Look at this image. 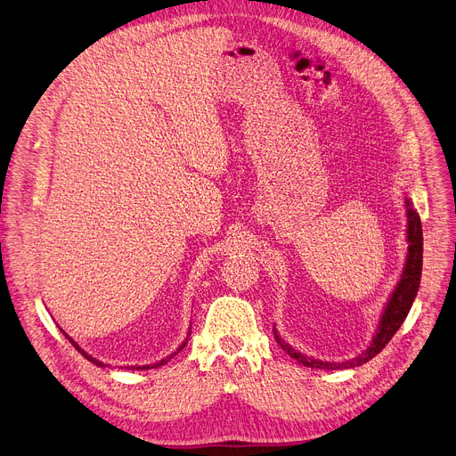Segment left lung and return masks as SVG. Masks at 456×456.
Returning a JSON list of instances; mask_svg holds the SVG:
<instances>
[{"instance_id":"obj_1","label":"left lung","mask_w":456,"mask_h":456,"mask_svg":"<svg viewBox=\"0 0 456 456\" xmlns=\"http://www.w3.org/2000/svg\"><path fill=\"white\" fill-rule=\"evenodd\" d=\"M406 218H409V224H406V240H409V255H406V265L403 270V275L395 286V290L385 308V313H382L379 329L373 342L370 344V347L351 361L347 362H338V364H332V362H323V361H314V358H308L305 354H301L299 351H296L294 347H290L286 344L277 330L273 329L275 334V340L277 344L289 353L292 358L306 368H320V370H340V368H354V366H362L364 362L371 361V358L380 353L382 349L387 347V344L392 340L394 334L399 330L401 323L404 322L406 314H409V310L414 303V297L418 294L419 289V281H421V266H423V231H421V220H419V214L412 208L411 201L406 200Z\"/></svg>"}]
</instances>
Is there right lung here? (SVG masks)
I'll return each mask as SVG.
<instances>
[{
  "instance_id": "1",
  "label": "right lung",
  "mask_w": 456,
  "mask_h": 456,
  "mask_svg": "<svg viewBox=\"0 0 456 456\" xmlns=\"http://www.w3.org/2000/svg\"><path fill=\"white\" fill-rule=\"evenodd\" d=\"M64 334H66V332H64ZM66 338H68V340H69V342H71V346H74V347H76V349H77V351H79V353H81V354H83V356H85V358H86V361H90V362H92V364H95V366H105V364H103V362H100V361H95V358H92V356H90V354H88V353H85V351H83V349H81V347H79V346H77V344H76V342H74V340H71V338H69V337H68V334H66ZM184 346H186V342H183V344H181V346H179V349H177V351H175V353H174V354H177V353H179V351H181V349H183V347H184ZM174 354H170V356H166V358H164V361H160V362H157V364H153V366H151V368H157V366H162V364H166V362H167V361H170V358H172V356H174ZM148 368H150V366H142V370H148ZM127 370H129V366H127ZM131 370H140V366H131Z\"/></svg>"
}]
</instances>
